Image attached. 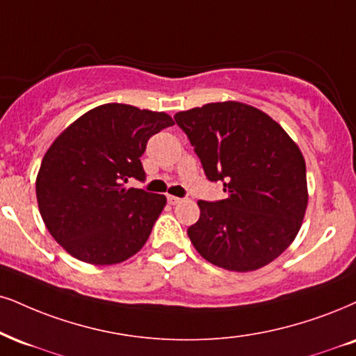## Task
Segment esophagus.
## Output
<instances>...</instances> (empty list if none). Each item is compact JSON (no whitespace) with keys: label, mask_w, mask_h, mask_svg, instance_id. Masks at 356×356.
Listing matches in <instances>:
<instances>
[{"label":"esophagus","mask_w":356,"mask_h":356,"mask_svg":"<svg viewBox=\"0 0 356 356\" xmlns=\"http://www.w3.org/2000/svg\"><path fill=\"white\" fill-rule=\"evenodd\" d=\"M166 200H168L170 204H178L179 201H181V198H178V196H173V195L166 196Z\"/></svg>","instance_id":"1"}]
</instances>
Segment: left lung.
<instances>
[{
    "instance_id": "obj_1",
    "label": "left lung",
    "mask_w": 356,
    "mask_h": 356,
    "mask_svg": "<svg viewBox=\"0 0 356 356\" xmlns=\"http://www.w3.org/2000/svg\"><path fill=\"white\" fill-rule=\"evenodd\" d=\"M209 181L226 200L198 201L188 227L193 245L211 264L249 272L279 257L296 239L307 201L305 160L267 113L241 102H216L178 112Z\"/></svg>"
}]
</instances>
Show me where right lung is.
<instances>
[{
	"label": "right lung",
	"instance_id": "1",
	"mask_svg": "<svg viewBox=\"0 0 356 356\" xmlns=\"http://www.w3.org/2000/svg\"><path fill=\"white\" fill-rule=\"evenodd\" d=\"M173 118L127 104H104L69 125L42 158L39 211L51 236L79 261L118 264L138 252L166 204L163 195L127 188L145 181L150 137Z\"/></svg>",
	"mask_w": 356,
	"mask_h": 356
}]
</instances>
